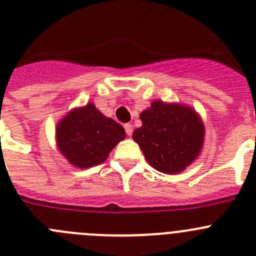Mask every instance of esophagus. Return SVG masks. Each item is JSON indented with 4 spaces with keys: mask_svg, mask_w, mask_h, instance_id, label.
I'll list each match as a JSON object with an SVG mask.
<instances>
[{
    "mask_svg": "<svg viewBox=\"0 0 256 256\" xmlns=\"http://www.w3.org/2000/svg\"><path fill=\"white\" fill-rule=\"evenodd\" d=\"M124 130H126V136H132V133H133V126H132V124H130V123L124 124Z\"/></svg>",
    "mask_w": 256,
    "mask_h": 256,
    "instance_id": "esophagus-1",
    "label": "esophagus"
}]
</instances>
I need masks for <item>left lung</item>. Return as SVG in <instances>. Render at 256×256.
<instances>
[{"instance_id": "obj_1", "label": "left lung", "mask_w": 256, "mask_h": 256, "mask_svg": "<svg viewBox=\"0 0 256 256\" xmlns=\"http://www.w3.org/2000/svg\"><path fill=\"white\" fill-rule=\"evenodd\" d=\"M142 126L133 132L146 160L157 171L176 174L198 158L205 126L192 106L153 100L140 113Z\"/></svg>"}]
</instances>
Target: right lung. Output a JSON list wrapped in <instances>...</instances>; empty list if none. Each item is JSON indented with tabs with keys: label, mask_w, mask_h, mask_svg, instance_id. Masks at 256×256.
Segmentation results:
<instances>
[{
	"label": "right lung",
	"mask_w": 256,
	"mask_h": 256,
	"mask_svg": "<svg viewBox=\"0 0 256 256\" xmlns=\"http://www.w3.org/2000/svg\"><path fill=\"white\" fill-rule=\"evenodd\" d=\"M126 132L114 119L104 116L93 103L68 112L56 124V147L76 168H90L106 162Z\"/></svg>",
	"instance_id": "right-lung-1"
}]
</instances>
